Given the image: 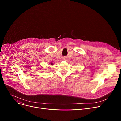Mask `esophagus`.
<instances>
[{
	"label": "esophagus",
	"mask_w": 121,
	"mask_h": 121,
	"mask_svg": "<svg viewBox=\"0 0 121 121\" xmlns=\"http://www.w3.org/2000/svg\"><path fill=\"white\" fill-rule=\"evenodd\" d=\"M67 58H66V57H64V58H63V60H65V61H66L67 60Z\"/></svg>",
	"instance_id": "34e87169"
}]
</instances>
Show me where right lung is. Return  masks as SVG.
<instances>
[{
  "label": "right lung",
  "mask_w": 121,
  "mask_h": 121,
  "mask_svg": "<svg viewBox=\"0 0 121 121\" xmlns=\"http://www.w3.org/2000/svg\"><path fill=\"white\" fill-rule=\"evenodd\" d=\"M50 64H51V65H53V63H50Z\"/></svg>",
  "instance_id": "obj_1"
}]
</instances>
